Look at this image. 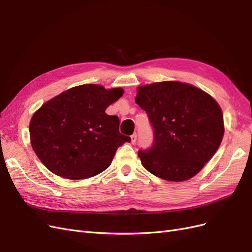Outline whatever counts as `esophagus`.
Segmentation results:
<instances>
[{
  "label": "esophagus",
  "mask_w": 252,
  "mask_h": 252,
  "mask_svg": "<svg viewBox=\"0 0 252 252\" xmlns=\"http://www.w3.org/2000/svg\"><path fill=\"white\" fill-rule=\"evenodd\" d=\"M130 138H131V143H132V144H134V143L136 142V134H135V133H133V134L130 136Z\"/></svg>",
  "instance_id": "34e87169"
}]
</instances>
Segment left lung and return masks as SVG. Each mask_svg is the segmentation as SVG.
Instances as JSON below:
<instances>
[{
    "instance_id": "1",
    "label": "left lung",
    "mask_w": 252,
    "mask_h": 252,
    "mask_svg": "<svg viewBox=\"0 0 252 252\" xmlns=\"http://www.w3.org/2000/svg\"><path fill=\"white\" fill-rule=\"evenodd\" d=\"M135 103L154 128L150 149L140 150L144 168L156 177L183 182L199 173L224 136V119L211 95L190 84L165 81L138 87Z\"/></svg>"
}]
</instances>
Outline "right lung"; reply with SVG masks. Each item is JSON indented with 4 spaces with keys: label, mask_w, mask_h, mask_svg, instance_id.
Wrapping results in <instances>:
<instances>
[{
    "label": "right lung",
    "mask_w": 252,
    "mask_h": 252,
    "mask_svg": "<svg viewBox=\"0 0 252 252\" xmlns=\"http://www.w3.org/2000/svg\"><path fill=\"white\" fill-rule=\"evenodd\" d=\"M122 88L85 84L42 105L29 124L30 143L40 161L59 177L84 180L107 169L117 149L130 138L120 120L105 112L123 95Z\"/></svg>",
    "instance_id": "add662e5"
}]
</instances>
